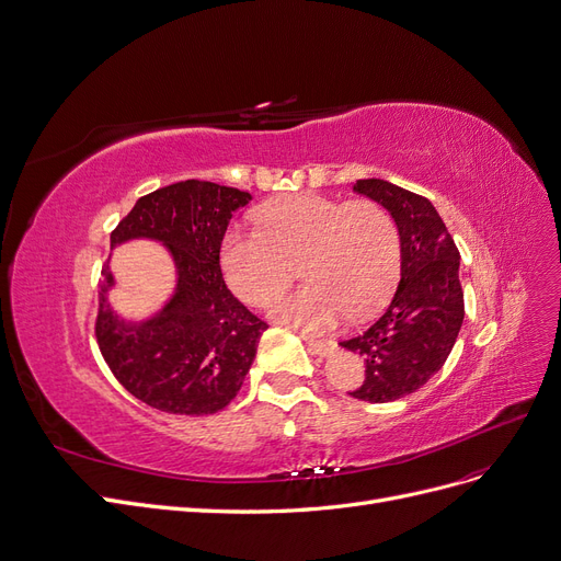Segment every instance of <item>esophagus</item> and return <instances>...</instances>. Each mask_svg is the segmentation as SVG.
<instances>
[{"label":"esophagus","instance_id":"obj_1","mask_svg":"<svg viewBox=\"0 0 561 561\" xmlns=\"http://www.w3.org/2000/svg\"><path fill=\"white\" fill-rule=\"evenodd\" d=\"M305 342H307V348L312 351V354L321 356V358H325V356L333 354V348H335V344H333V342H323V340H312V337H305Z\"/></svg>","mask_w":561,"mask_h":561}]
</instances>
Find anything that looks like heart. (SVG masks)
I'll use <instances>...</instances> for the list:
<instances>
[{
  "mask_svg": "<svg viewBox=\"0 0 561 561\" xmlns=\"http://www.w3.org/2000/svg\"><path fill=\"white\" fill-rule=\"evenodd\" d=\"M259 224L224 233V277L238 298L259 305L291 282L300 265L307 284L275 296L267 312L302 333H325L346 312H371L398 279V226L375 201L294 194L265 203Z\"/></svg>",
  "mask_w": 561,
  "mask_h": 561,
  "instance_id": "obj_1",
  "label": "heart"
}]
</instances>
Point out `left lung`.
<instances>
[{
  "label": "left lung",
  "instance_id": "8db88e82",
  "mask_svg": "<svg viewBox=\"0 0 561 561\" xmlns=\"http://www.w3.org/2000/svg\"><path fill=\"white\" fill-rule=\"evenodd\" d=\"M354 192L383 205L400 236L396 296L365 333L340 342L365 360V381L348 396L383 404L425 386L453 351L465 319L460 252L427 198L379 178Z\"/></svg>",
  "mask_w": 561,
  "mask_h": 561
}]
</instances>
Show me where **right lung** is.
Masks as SVG:
<instances>
[{
	"instance_id": "obj_1",
	"label": "right lung",
	"mask_w": 561,
	"mask_h": 561,
	"mask_svg": "<svg viewBox=\"0 0 561 561\" xmlns=\"http://www.w3.org/2000/svg\"><path fill=\"white\" fill-rule=\"evenodd\" d=\"M252 194L184 180L142 196L111 236V247L150 240L175 267L173 294L145 319L111 305L117 286L101 270L96 340L117 381L134 398L178 416H207L231 404L256 358L265 323L228 291L219 249L231 217Z\"/></svg>"
}]
</instances>
